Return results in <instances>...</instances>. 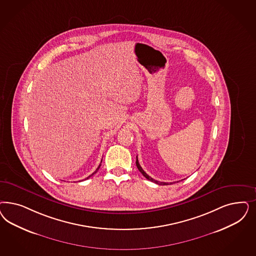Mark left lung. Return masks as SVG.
Returning <instances> with one entry per match:
<instances>
[{"instance_id": "8db88e82", "label": "left lung", "mask_w": 256, "mask_h": 256, "mask_svg": "<svg viewBox=\"0 0 256 256\" xmlns=\"http://www.w3.org/2000/svg\"><path fill=\"white\" fill-rule=\"evenodd\" d=\"M136 166H138V170L140 172L142 175L146 178V179H148L150 182H156L157 184H161V186H166V184H168V182H158L156 180H154V179H152L150 176H148V174H146L144 170H143V168H141V166L140 165V163H138V156H136ZM172 184V182H170Z\"/></svg>"}]
</instances>
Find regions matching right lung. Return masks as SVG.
Segmentation results:
<instances>
[{
	"instance_id": "obj_1",
	"label": "right lung",
	"mask_w": 256,
	"mask_h": 256,
	"mask_svg": "<svg viewBox=\"0 0 256 256\" xmlns=\"http://www.w3.org/2000/svg\"><path fill=\"white\" fill-rule=\"evenodd\" d=\"M100 163H102V162H100ZM100 166V164L99 166H98V168H96V170H95V172H93V174H91V175H90V176H88V177H86V179H88V178H90L91 176H93V175H94V174H96V172H98V170H99Z\"/></svg>"
}]
</instances>
